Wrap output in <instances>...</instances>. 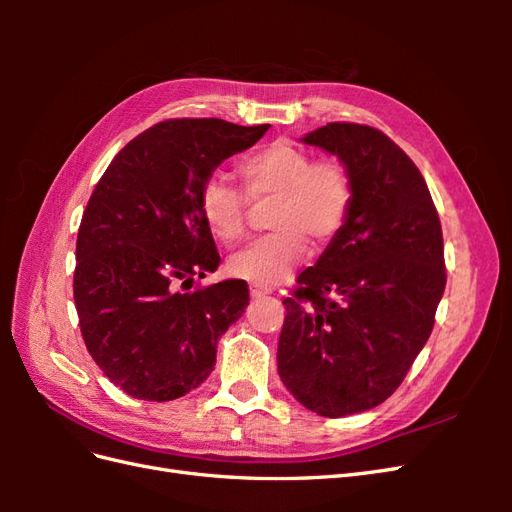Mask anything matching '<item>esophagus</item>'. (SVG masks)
Returning <instances> with one entry per match:
<instances>
[{
	"mask_svg": "<svg viewBox=\"0 0 512 512\" xmlns=\"http://www.w3.org/2000/svg\"><path fill=\"white\" fill-rule=\"evenodd\" d=\"M250 294H252V299H260V297H265V294H271V288L252 284V286H250Z\"/></svg>",
	"mask_w": 512,
	"mask_h": 512,
	"instance_id": "obj_1",
	"label": "esophagus"
}]
</instances>
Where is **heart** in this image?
Segmentation results:
<instances>
[{"label":"heart","instance_id":"heart-1","mask_svg":"<svg viewBox=\"0 0 512 512\" xmlns=\"http://www.w3.org/2000/svg\"><path fill=\"white\" fill-rule=\"evenodd\" d=\"M245 191L254 203H269V235L232 254L228 271L258 286L286 280L307 252L327 247L348 222L352 179L339 160H316L312 153L275 141L243 158L237 166ZM200 213L215 237L224 243L243 237L247 197L222 177L205 181Z\"/></svg>","mask_w":512,"mask_h":512}]
</instances>
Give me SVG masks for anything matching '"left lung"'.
I'll return each instance as SVG.
<instances>
[{"label": "left lung", "instance_id": "8db88e82", "mask_svg": "<svg viewBox=\"0 0 512 512\" xmlns=\"http://www.w3.org/2000/svg\"><path fill=\"white\" fill-rule=\"evenodd\" d=\"M301 143L342 162L354 196L284 299L277 371L301 406L339 418L389 399L427 344L446 286L442 226L421 170L380 130L327 123Z\"/></svg>", "mask_w": 512, "mask_h": 512}]
</instances>
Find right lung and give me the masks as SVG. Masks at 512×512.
I'll use <instances>...</instances> for the list:
<instances>
[{
    "label": "right lung",
    "instance_id": "obj_1",
    "mask_svg": "<svg viewBox=\"0 0 512 512\" xmlns=\"http://www.w3.org/2000/svg\"><path fill=\"white\" fill-rule=\"evenodd\" d=\"M269 126L168 119L108 164L76 239L74 303L91 359L123 393L170 401L205 382L218 339L250 303L243 280L194 292L220 265L200 192Z\"/></svg>",
    "mask_w": 512,
    "mask_h": 512
}]
</instances>
